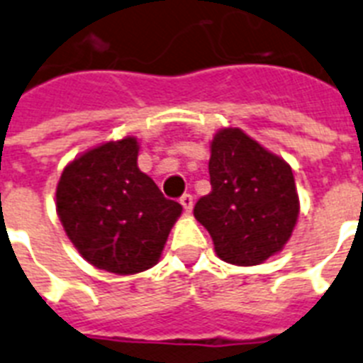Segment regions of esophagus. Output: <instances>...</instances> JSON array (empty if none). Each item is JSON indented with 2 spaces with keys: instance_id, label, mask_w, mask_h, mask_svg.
<instances>
[{
  "instance_id": "34e87169",
  "label": "esophagus",
  "mask_w": 363,
  "mask_h": 363,
  "mask_svg": "<svg viewBox=\"0 0 363 363\" xmlns=\"http://www.w3.org/2000/svg\"><path fill=\"white\" fill-rule=\"evenodd\" d=\"M181 205L184 211L191 212V207H194V197H191L190 194H184V196L181 197Z\"/></svg>"
}]
</instances>
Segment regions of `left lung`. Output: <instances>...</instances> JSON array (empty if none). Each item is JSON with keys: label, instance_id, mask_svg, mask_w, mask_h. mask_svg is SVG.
<instances>
[{"label": "left lung", "instance_id": "8db88e82", "mask_svg": "<svg viewBox=\"0 0 363 363\" xmlns=\"http://www.w3.org/2000/svg\"><path fill=\"white\" fill-rule=\"evenodd\" d=\"M211 194L194 216L225 263L253 267L284 250L298 222L293 169L240 128H220L211 141Z\"/></svg>", "mask_w": 363, "mask_h": 363}]
</instances>
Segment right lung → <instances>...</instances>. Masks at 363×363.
Listing matches in <instances>:
<instances>
[{"label":"right lung","instance_id":"obj_1","mask_svg":"<svg viewBox=\"0 0 363 363\" xmlns=\"http://www.w3.org/2000/svg\"><path fill=\"white\" fill-rule=\"evenodd\" d=\"M138 152L134 135L104 141L70 160L55 190L57 216L79 255L119 276L160 261L182 212L138 167Z\"/></svg>","mask_w":363,"mask_h":363}]
</instances>
